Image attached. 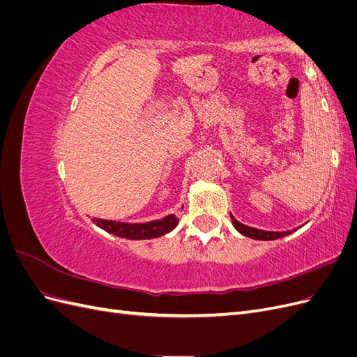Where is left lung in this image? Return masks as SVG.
I'll return each instance as SVG.
<instances>
[{"label":"left lung","instance_id":"left-lung-1","mask_svg":"<svg viewBox=\"0 0 357 357\" xmlns=\"http://www.w3.org/2000/svg\"><path fill=\"white\" fill-rule=\"evenodd\" d=\"M231 220H232V225L234 228L238 231L240 234L248 236V238H253V240H262V241H269V240H277V238H283V236L291 234L294 231H296L298 228L291 229V231H283V232H274V231H262V229H256V228H252V226H247L241 222L236 220L234 215L231 214ZM301 228V226H299Z\"/></svg>","mask_w":357,"mask_h":357}]
</instances>
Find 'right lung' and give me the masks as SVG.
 <instances>
[{
	"label": "right lung",
	"mask_w": 357,
	"mask_h": 357,
	"mask_svg": "<svg viewBox=\"0 0 357 357\" xmlns=\"http://www.w3.org/2000/svg\"><path fill=\"white\" fill-rule=\"evenodd\" d=\"M92 222L109 234L122 236V238L126 240H150L171 232L177 226L178 218L176 214H169L164 219L146 223H126L93 218Z\"/></svg>",
	"instance_id": "obj_1"
}]
</instances>
